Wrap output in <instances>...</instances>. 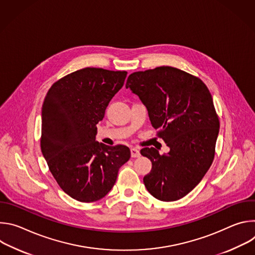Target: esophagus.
<instances>
[{
	"label": "esophagus",
	"instance_id": "obj_1",
	"mask_svg": "<svg viewBox=\"0 0 255 255\" xmlns=\"http://www.w3.org/2000/svg\"><path fill=\"white\" fill-rule=\"evenodd\" d=\"M130 151H131V156L132 157H139L140 156V151H139L138 148L133 147V148H131Z\"/></svg>",
	"mask_w": 255,
	"mask_h": 255
}]
</instances>
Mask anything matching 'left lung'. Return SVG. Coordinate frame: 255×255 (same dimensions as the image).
I'll use <instances>...</instances> for the list:
<instances>
[{
  "label": "left lung",
  "instance_id": "obj_1",
  "mask_svg": "<svg viewBox=\"0 0 255 255\" xmlns=\"http://www.w3.org/2000/svg\"><path fill=\"white\" fill-rule=\"evenodd\" d=\"M126 88L146 106L156 135L170 148L159 154L153 147L140 150L152 162L143 177L157 200L172 202L187 196L210 168L220 121L210 91L201 79L171 66L136 71Z\"/></svg>",
  "mask_w": 255,
  "mask_h": 255
}]
</instances>
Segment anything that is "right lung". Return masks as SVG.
Wrapping results in <instances>:
<instances>
[{"mask_svg": "<svg viewBox=\"0 0 255 255\" xmlns=\"http://www.w3.org/2000/svg\"><path fill=\"white\" fill-rule=\"evenodd\" d=\"M127 71L86 67L55 82L42 106L41 151L61 190L79 202L104 198L129 160L125 145L96 141L97 124Z\"/></svg>", "mask_w": 255, "mask_h": 255, "instance_id": "obj_1", "label": "right lung"}]
</instances>
